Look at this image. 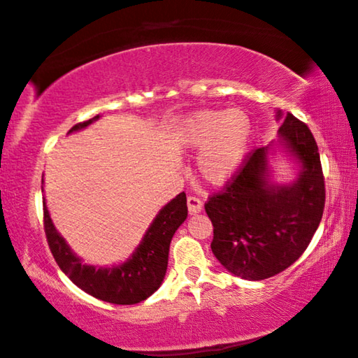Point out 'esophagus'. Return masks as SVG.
I'll return each instance as SVG.
<instances>
[{
    "label": "esophagus",
    "instance_id": "1",
    "mask_svg": "<svg viewBox=\"0 0 358 358\" xmlns=\"http://www.w3.org/2000/svg\"><path fill=\"white\" fill-rule=\"evenodd\" d=\"M188 210L189 214H198L203 210V201L199 198H196V196H189L188 198Z\"/></svg>",
    "mask_w": 358,
    "mask_h": 358
}]
</instances>
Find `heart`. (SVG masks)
Masks as SVG:
<instances>
[{"label": "heart", "mask_w": 358, "mask_h": 358, "mask_svg": "<svg viewBox=\"0 0 358 358\" xmlns=\"http://www.w3.org/2000/svg\"><path fill=\"white\" fill-rule=\"evenodd\" d=\"M253 136L255 123L245 110L206 108L181 120L177 145L181 152H201V178L213 186H224L245 165Z\"/></svg>", "instance_id": "heart-1"}]
</instances>
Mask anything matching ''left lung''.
Segmentation results:
<instances>
[{
	"mask_svg": "<svg viewBox=\"0 0 358 358\" xmlns=\"http://www.w3.org/2000/svg\"><path fill=\"white\" fill-rule=\"evenodd\" d=\"M278 143L253 150L243 169L204 204L214 227L213 253L229 273L263 280L294 264L310 245L324 210V177L305 123L275 110ZM280 147L299 164L292 184L270 181L268 155Z\"/></svg>",
	"mask_w": 358,
	"mask_h": 358,
	"instance_id": "left-lung-1",
	"label": "left lung"
}]
</instances>
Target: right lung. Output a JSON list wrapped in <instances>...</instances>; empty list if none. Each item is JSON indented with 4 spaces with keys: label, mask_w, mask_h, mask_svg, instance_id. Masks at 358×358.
I'll list each match as a JSON object with an SVG mask.
<instances>
[{
    "label": "right lung",
    "mask_w": 358,
    "mask_h": 358,
    "mask_svg": "<svg viewBox=\"0 0 358 358\" xmlns=\"http://www.w3.org/2000/svg\"><path fill=\"white\" fill-rule=\"evenodd\" d=\"M100 115L78 123L69 129L87 128L97 122ZM43 183V178H42ZM43 191V186H42ZM188 215L186 194L180 193L164 206L155 215L152 224L145 230L141 243L133 255L123 263L115 266H94L84 263L71 250L66 240L59 235L50 217L47 203L43 201V227L47 241L59 269L76 284L80 290L87 292L95 299L115 305H134L149 299L162 285L169 264V250L175 231L185 222Z\"/></svg>",
    "instance_id": "obj_1"
}]
</instances>
